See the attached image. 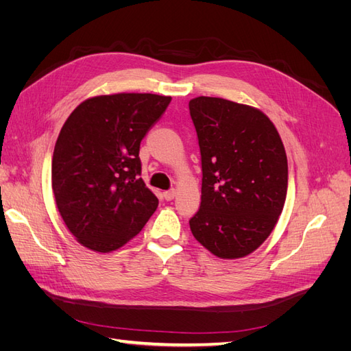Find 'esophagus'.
Instances as JSON below:
<instances>
[{
  "instance_id": "obj_1",
  "label": "esophagus",
  "mask_w": 351,
  "mask_h": 351,
  "mask_svg": "<svg viewBox=\"0 0 351 351\" xmlns=\"http://www.w3.org/2000/svg\"><path fill=\"white\" fill-rule=\"evenodd\" d=\"M164 197L165 200H173L176 197V190L174 189L167 190V192H164Z\"/></svg>"
}]
</instances>
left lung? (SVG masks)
I'll use <instances>...</instances> for the list:
<instances>
[{
  "instance_id": "8db88e82",
  "label": "left lung",
  "mask_w": 351,
  "mask_h": 351,
  "mask_svg": "<svg viewBox=\"0 0 351 351\" xmlns=\"http://www.w3.org/2000/svg\"><path fill=\"white\" fill-rule=\"evenodd\" d=\"M202 156L200 208L189 224L221 259L256 250L277 226L289 165L281 137L261 110L222 98L189 102Z\"/></svg>"
}]
</instances>
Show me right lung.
Segmentation results:
<instances>
[{"mask_svg": "<svg viewBox=\"0 0 351 351\" xmlns=\"http://www.w3.org/2000/svg\"><path fill=\"white\" fill-rule=\"evenodd\" d=\"M171 97L99 95L77 105L52 155V192L82 246L108 253L141 232L158 199L139 177L141 142Z\"/></svg>", "mask_w": 351, "mask_h": 351, "instance_id": "obj_1", "label": "right lung"}]
</instances>
